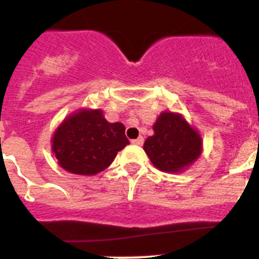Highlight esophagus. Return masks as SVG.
Returning <instances> with one entry per match:
<instances>
[{
    "instance_id": "34e87169",
    "label": "esophagus",
    "mask_w": 259,
    "mask_h": 259,
    "mask_svg": "<svg viewBox=\"0 0 259 259\" xmlns=\"http://www.w3.org/2000/svg\"><path fill=\"white\" fill-rule=\"evenodd\" d=\"M132 144H134V145H143L144 144V137H137V139H135V140H132L131 141Z\"/></svg>"
}]
</instances>
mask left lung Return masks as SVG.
Wrapping results in <instances>:
<instances>
[{"label": "left lung", "instance_id": "left-lung-1", "mask_svg": "<svg viewBox=\"0 0 259 259\" xmlns=\"http://www.w3.org/2000/svg\"><path fill=\"white\" fill-rule=\"evenodd\" d=\"M144 150L158 170L179 172L201 154V137L179 114L162 113Z\"/></svg>", "mask_w": 259, "mask_h": 259}]
</instances>
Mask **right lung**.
<instances>
[{
    "instance_id": "1",
    "label": "right lung",
    "mask_w": 259,
    "mask_h": 259,
    "mask_svg": "<svg viewBox=\"0 0 259 259\" xmlns=\"http://www.w3.org/2000/svg\"><path fill=\"white\" fill-rule=\"evenodd\" d=\"M122 123H109L101 110H81L65 119L53 137L59 166L77 175H95L130 144Z\"/></svg>"
}]
</instances>
